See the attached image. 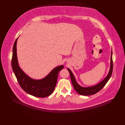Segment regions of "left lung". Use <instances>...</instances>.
I'll list each match as a JSON object with an SVG mask.
<instances>
[{
    "mask_svg": "<svg viewBox=\"0 0 125 125\" xmlns=\"http://www.w3.org/2000/svg\"><path fill=\"white\" fill-rule=\"evenodd\" d=\"M112 52H111V66H110V69L109 71V73H108L107 76H106L103 81L98 84L96 85H94V86L91 87H82L77 83L75 78L74 77V76L73 73L71 72V71L68 68V70L69 72L70 77H71V80L72 82V83L73 85V86L74 89L76 90V91L79 94L83 95H92L95 94L98 92H99L100 90H102L104 86L107 83V82L109 80L111 75H112V71H113V60H112Z\"/></svg>",
    "mask_w": 125,
    "mask_h": 125,
    "instance_id": "1",
    "label": "left lung"
}]
</instances>
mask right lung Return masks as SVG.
I'll use <instances>...</instances> for the list:
<instances>
[{"label":"right lung","instance_id":"right-lung-1","mask_svg":"<svg viewBox=\"0 0 125 125\" xmlns=\"http://www.w3.org/2000/svg\"><path fill=\"white\" fill-rule=\"evenodd\" d=\"M16 39L13 48L12 67L17 81L24 91L33 96L44 98L49 96L54 91L57 83V77L60 71L64 68L63 65L54 69L49 75L40 80H35L26 75L18 65L17 55Z\"/></svg>","mask_w":125,"mask_h":125}]
</instances>
